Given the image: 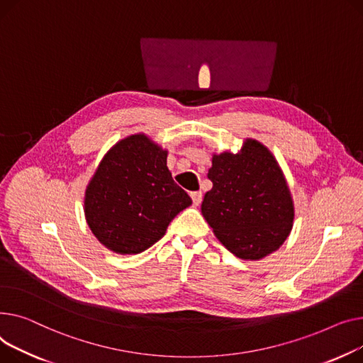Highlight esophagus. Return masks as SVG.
<instances>
[{
  "mask_svg": "<svg viewBox=\"0 0 363 363\" xmlns=\"http://www.w3.org/2000/svg\"><path fill=\"white\" fill-rule=\"evenodd\" d=\"M190 196H191V201H194L195 206H198L202 202V191H191Z\"/></svg>",
  "mask_w": 363,
  "mask_h": 363,
  "instance_id": "esophagus-1",
  "label": "esophagus"
}]
</instances>
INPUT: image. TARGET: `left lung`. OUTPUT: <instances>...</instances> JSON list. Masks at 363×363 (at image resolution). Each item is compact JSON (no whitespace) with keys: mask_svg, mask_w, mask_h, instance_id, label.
I'll use <instances>...</instances> for the list:
<instances>
[{"mask_svg":"<svg viewBox=\"0 0 363 363\" xmlns=\"http://www.w3.org/2000/svg\"><path fill=\"white\" fill-rule=\"evenodd\" d=\"M212 189L202 216L217 239L242 259H262L293 227L294 206L279 162L262 143L246 139L239 154L212 157Z\"/></svg>","mask_w":363,"mask_h":363,"instance_id":"8db88e82","label":"left lung"}]
</instances>
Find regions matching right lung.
<instances>
[{
	"label": "right lung",
	"mask_w": 363,
	"mask_h": 363,
	"mask_svg": "<svg viewBox=\"0 0 363 363\" xmlns=\"http://www.w3.org/2000/svg\"><path fill=\"white\" fill-rule=\"evenodd\" d=\"M189 205L167 151L139 133L117 142L99 162L84 194V217L106 249L135 255L157 243Z\"/></svg>",
	"instance_id": "1"
}]
</instances>
